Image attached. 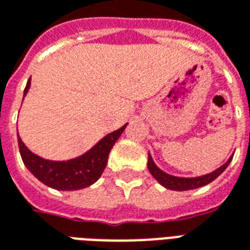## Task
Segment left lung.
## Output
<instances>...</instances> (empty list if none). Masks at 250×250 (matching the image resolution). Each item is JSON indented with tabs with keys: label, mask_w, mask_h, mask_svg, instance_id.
<instances>
[{
	"label": "left lung",
	"mask_w": 250,
	"mask_h": 250,
	"mask_svg": "<svg viewBox=\"0 0 250 250\" xmlns=\"http://www.w3.org/2000/svg\"><path fill=\"white\" fill-rule=\"evenodd\" d=\"M231 159H233V155L228 159V162L224 163L221 167L214 170L213 173L206 174V175H201V177H195V178H182V177H174V175H170V174L165 173V171H162V170L154 163L150 154H148L147 167H148V171L151 173L152 177L157 179L158 182L162 185V186H165L166 188H170V190L184 191V190H193V188H202L205 185L213 182L218 175H221V174L225 171V168L229 166V163H230Z\"/></svg>",
	"instance_id": "left-lung-1"
}]
</instances>
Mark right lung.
Returning <instances> with one entry per match:
<instances>
[{"label": "right lung", "instance_id": "obj_1", "mask_svg": "<svg viewBox=\"0 0 250 250\" xmlns=\"http://www.w3.org/2000/svg\"><path fill=\"white\" fill-rule=\"evenodd\" d=\"M29 87L30 79L26 83L24 96L29 91ZM125 127L127 125L105 135L89 151L69 161L56 162L39 157L25 146L19 135L17 138H19L20 154L28 170L44 185L56 190H65V191L79 190L91 186L100 178V175L107 166L109 151L114 147L115 142L119 139Z\"/></svg>", "mask_w": 250, "mask_h": 250}]
</instances>
